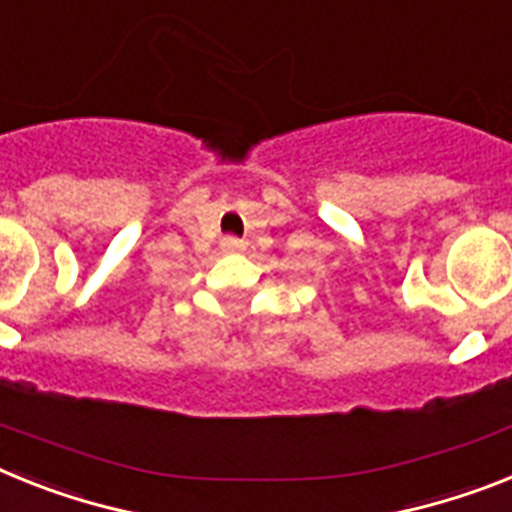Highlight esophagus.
<instances>
[{
  "label": "esophagus",
  "mask_w": 512,
  "mask_h": 512,
  "mask_svg": "<svg viewBox=\"0 0 512 512\" xmlns=\"http://www.w3.org/2000/svg\"><path fill=\"white\" fill-rule=\"evenodd\" d=\"M221 249L223 252H229V255H234V252H242L244 242L242 239H236V236H226V239L221 242Z\"/></svg>",
  "instance_id": "obj_1"
}]
</instances>
